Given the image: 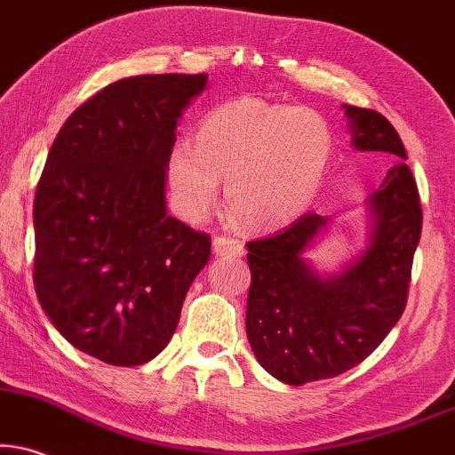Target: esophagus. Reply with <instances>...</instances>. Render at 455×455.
Segmentation results:
<instances>
[{"label":"esophagus","mask_w":455,"mask_h":455,"mask_svg":"<svg viewBox=\"0 0 455 455\" xmlns=\"http://www.w3.org/2000/svg\"><path fill=\"white\" fill-rule=\"evenodd\" d=\"M214 251L220 256H243V241L237 237H227V235H218L212 241Z\"/></svg>","instance_id":"34e87169"}]
</instances>
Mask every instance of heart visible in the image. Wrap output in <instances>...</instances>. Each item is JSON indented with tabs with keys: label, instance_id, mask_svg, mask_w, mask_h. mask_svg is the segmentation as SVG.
I'll list each match as a JSON object with an SVG mask.
<instances>
[{
	"label": "heart",
	"instance_id": "1",
	"mask_svg": "<svg viewBox=\"0 0 455 455\" xmlns=\"http://www.w3.org/2000/svg\"><path fill=\"white\" fill-rule=\"evenodd\" d=\"M331 153L330 124L313 108L227 100L201 119L197 145L178 142L170 151L172 199L182 218L204 220L224 178V201L239 222L275 231L308 210Z\"/></svg>",
	"mask_w": 455,
	"mask_h": 455
}]
</instances>
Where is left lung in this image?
<instances>
[{
  "label": "left lung",
  "instance_id": "left-lung-1",
  "mask_svg": "<svg viewBox=\"0 0 455 455\" xmlns=\"http://www.w3.org/2000/svg\"><path fill=\"white\" fill-rule=\"evenodd\" d=\"M347 117L359 151L395 161L370 199L376 227L365 254L338 277L315 275L302 254L327 224L319 214L247 243V340L264 370L291 387L344 373L378 348L405 310L422 235L418 187L393 124L350 105Z\"/></svg>",
  "mask_w": 455,
  "mask_h": 455
}]
</instances>
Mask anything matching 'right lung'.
Instances as JSON below:
<instances>
[{"instance_id":"add662e5","label":"right lung","mask_w":455,"mask_h":455,"mask_svg":"<svg viewBox=\"0 0 455 455\" xmlns=\"http://www.w3.org/2000/svg\"><path fill=\"white\" fill-rule=\"evenodd\" d=\"M208 75L119 79L75 108L37 182L33 283L52 323L108 365L170 342L212 237L165 212L178 117Z\"/></svg>"}]
</instances>
